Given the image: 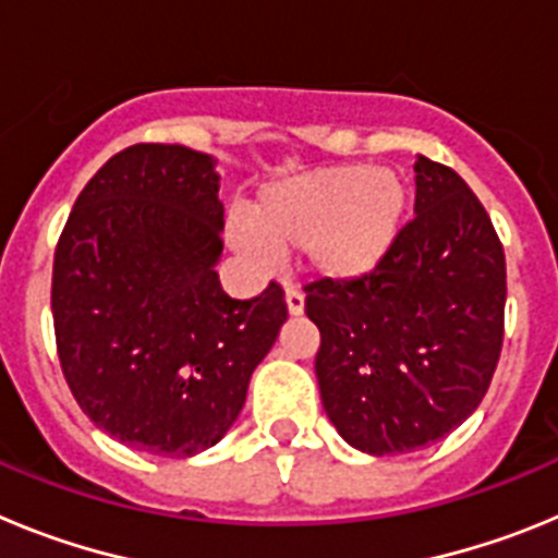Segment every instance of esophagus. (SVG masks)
Here are the masks:
<instances>
[{"instance_id": "34e87169", "label": "esophagus", "mask_w": 558, "mask_h": 558, "mask_svg": "<svg viewBox=\"0 0 558 558\" xmlns=\"http://www.w3.org/2000/svg\"><path fill=\"white\" fill-rule=\"evenodd\" d=\"M284 304H288V313L293 315V318H299V315L304 313V295L299 293V290L288 288V293H284Z\"/></svg>"}]
</instances>
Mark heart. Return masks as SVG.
<instances>
[{
  "mask_svg": "<svg viewBox=\"0 0 558 558\" xmlns=\"http://www.w3.org/2000/svg\"><path fill=\"white\" fill-rule=\"evenodd\" d=\"M405 211L408 186L399 172L322 167L263 186L229 240L259 263L304 251L310 274L347 284L372 276L391 256Z\"/></svg>",
  "mask_w": 558,
  "mask_h": 558,
  "instance_id": "b5f03b06",
  "label": "heart"
}]
</instances>
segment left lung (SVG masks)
I'll list each match as a JSON object with an SVG mask.
<instances>
[{
	"label": "left lung",
	"mask_w": 558,
	"mask_h": 558,
	"mask_svg": "<svg viewBox=\"0 0 558 558\" xmlns=\"http://www.w3.org/2000/svg\"><path fill=\"white\" fill-rule=\"evenodd\" d=\"M416 218L360 282H315V377L340 438L368 456L450 436L486 397L502 347L506 256L475 192L416 156Z\"/></svg>",
	"instance_id": "left-lung-1"
}]
</instances>
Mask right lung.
Here are the masks:
<instances>
[{
    "label": "right lung",
    "mask_w": 558,
    "mask_h": 558,
    "mask_svg": "<svg viewBox=\"0 0 558 558\" xmlns=\"http://www.w3.org/2000/svg\"><path fill=\"white\" fill-rule=\"evenodd\" d=\"M218 159L133 145L83 186L52 265V324L77 405L120 445L198 456L229 433L288 322L270 282L220 288Z\"/></svg>",
    "instance_id": "add662e5"
}]
</instances>
